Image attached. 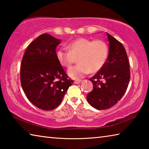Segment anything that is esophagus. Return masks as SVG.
I'll use <instances>...</instances> for the list:
<instances>
[{"mask_svg":"<svg viewBox=\"0 0 149 149\" xmlns=\"http://www.w3.org/2000/svg\"><path fill=\"white\" fill-rule=\"evenodd\" d=\"M83 81H84L83 80H75L74 81V84H81Z\"/></svg>","mask_w":149,"mask_h":149,"instance_id":"obj_1","label":"esophagus"}]
</instances>
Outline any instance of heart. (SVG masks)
I'll return each instance as SVG.
<instances>
[{
  "label": "heart",
  "mask_w": 149,
  "mask_h": 149,
  "mask_svg": "<svg viewBox=\"0 0 149 149\" xmlns=\"http://www.w3.org/2000/svg\"><path fill=\"white\" fill-rule=\"evenodd\" d=\"M59 48L56 51V58L62 66L69 68L77 57L78 64L68 70V75L72 79H80L91 72H96L104 64L108 55V48L100 40L91 41L87 38H79Z\"/></svg>",
  "instance_id": "b5f03b06"
}]
</instances>
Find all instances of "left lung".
I'll return each mask as SVG.
<instances>
[{
	"instance_id": "1",
	"label": "left lung",
	"mask_w": 149,
	"mask_h": 149,
	"mask_svg": "<svg viewBox=\"0 0 149 149\" xmlns=\"http://www.w3.org/2000/svg\"><path fill=\"white\" fill-rule=\"evenodd\" d=\"M107 33L109 42L107 59L89 79L93 89L87 96L89 104L97 110L108 109L116 104L125 94L130 79L129 60L124 47Z\"/></svg>"
}]
</instances>
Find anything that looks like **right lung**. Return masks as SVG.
<instances>
[{"label":"right lung","instance_id":"add662e5","mask_svg":"<svg viewBox=\"0 0 149 149\" xmlns=\"http://www.w3.org/2000/svg\"><path fill=\"white\" fill-rule=\"evenodd\" d=\"M60 42L48 33L39 35L27 47L22 60V89L33 104L44 110L56 108L74 82L56 60V49Z\"/></svg>","mask_w":149,"mask_h":149}]
</instances>
